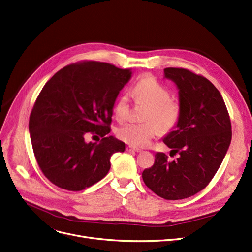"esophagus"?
<instances>
[{
  "instance_id": "1",
  "label": "esophagus",
  "mask_w": 252,
  "mask_h": 252,
  "mask_svg": "<svg viewBox=\"0 0 252 252\" xmlns=\"http://www.w3.org/2000/svg\"><path fill=\"white\" fill-rule=\"evenodd\" d=\"M126 151H128V152H140V151H141L140 148H137V147H134V146H130V145L126 146Z\"/></svg>"
}]
</instances>
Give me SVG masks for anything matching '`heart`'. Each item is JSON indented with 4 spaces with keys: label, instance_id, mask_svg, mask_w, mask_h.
Segmentation results:
<instances>
[{
    "label": "heart",
    "instance_id": "obj_1",
    "mask_svg": "<svg viewBox=\"0 0 252 252\" xmlns=\"http://www.w3.org/2000/svg\"><path fill=\"white\" fill-rule=\"evenodd\" d=\"M133 94L137 104L147 106L141 124L129 123L120 126L117 138L134 147H144L158 132L162 135L172 133L180 123L182 110L177 100L171 99L166 86L151 76H143L133 87ZM114 112L119 122H124L128 115V99L122 95L115 104Z\"/></svg>",
    "mask_w": 252,
    "mask_h": 252
}]
</instances>
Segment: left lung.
Instances as JSON below:
<instances>
[{
	"label": "left lung",
	"mask_w": 252,
	"mask_h": 252,
	"mask_svg": "<svg viewBox=\"0 0 252 252\" xmlns=\"http://www.w3.org/2000/svg\"><path fill=\"white\" fill-rule=\"evenodd\" d=\"M165 77L176 83L182 115L163 143L177 159L158 152L153 166L142 173L146 187L166 200H182L204 189L214 177L231 144L232 125L216 87L200 74L166 68Z\"/></svg>",
	"instance_id": "left-lung-1"
}]
</instances>
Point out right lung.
Segmentation results:
<instances>
[{"mask_svg":"<svg viewBox=\"0 0 252 252\" xmlns=\"http://www.w3.org/2000/svg\"><path fill=\"white\" fill-rule=\"evenodd\" d=\"M129 70L96 61L65 65L43 86L32 109L29 129L44 176L58 188L79 191L103 179L114 152L126 144L110 133L113 106L130 78ZM101 135L99 145L86 135Z\"/></svg>","mask_w":252,"mask_h":252,"instance_id":"right-lung-1","label":"right lung"}]
</instances>
